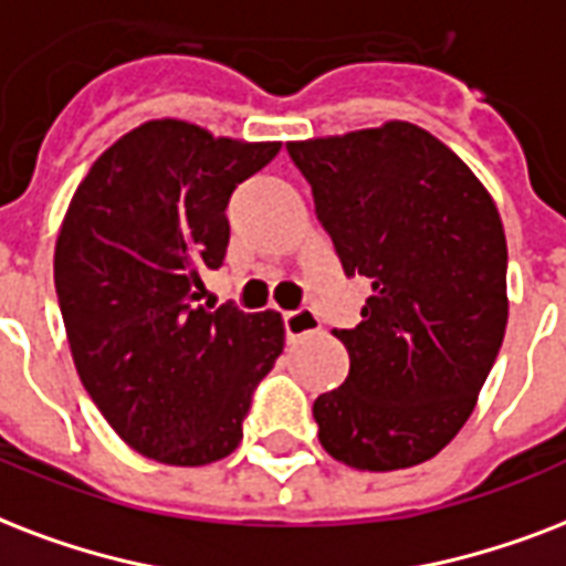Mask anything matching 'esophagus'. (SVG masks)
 Returning a JSON list of instances; mask_svg holds the SVG:
<instances>
[{"label":"esophagus","instance_id":"obj_1","mask_svg":"<svg viewBox=\"0 0 566 566\" xmlns=\"http://www.w3.org/2000/svg\"><path fill=\"white\" fill-rule=\"evenodd\" d=\"M322 327L318 324V315L313 310H292V313L283 315V331H286L289 343H295L301 336H310Z\"/></svg>","mask_w":566,"mask_h":566}]
</instances>
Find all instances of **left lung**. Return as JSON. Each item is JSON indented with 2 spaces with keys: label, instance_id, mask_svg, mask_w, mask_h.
Wrapping results in <instances>:
<instances>
[{
  "label": "left lung",
  "instance_id": "1",
  "mask_svg": "<svg viewBox=\"0 0 566 566\" xmlns=\"http://www.w3.org/2000/svg\"><path fill=\"white\" fill-rule=\"evenodd\" d=\"M345 277L371 295L333 331L352 369L315 398L318 440L354 470H407L470 419L507 324V244L475 174L413 124L286 144Z\"/></svg>",
  "mask_w": 566,
  "mask_h": 566
}]
</instances>
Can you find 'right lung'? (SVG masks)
<instances>
[{
  "instance_id": "right-lung-1",
  "label": "right lung",
  "mask_w": 566,
  "mask_h": 566,
  "mask_svg": "<svg viewBox=\"0 0 566 566\" xmlns=\"http://www.w3.org/2000/svg\"><path fill=\"white\" fill-rule=\"evenodd\" d=\"M277 153L150 120L112 144L70 200L55 244L70 352L105 422L144 458L203 467L235 451L253 389L283 352L277 313L197 304L230 244V197Z\"/></svg>"
}]
</instances>
